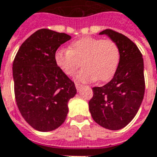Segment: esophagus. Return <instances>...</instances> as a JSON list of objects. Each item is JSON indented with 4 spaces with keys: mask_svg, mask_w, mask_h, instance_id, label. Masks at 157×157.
<instances>
[{
    "mask_svg": "<svg viewBox=\"0 0 157 157\" xmlns=\"http://www.w3.org/2000/svg\"><path fill=\"white\" fill-rule=\"evenodd\" d=\"M82 84H80V83H75V87H76V89L78 90V91L82 88Z\"/></svg>",
    "mask_w": 157,
    "mask_h": 157,
    "instance_id": "esophagus-1",
    "label": "esophagus"
}]
</instances>
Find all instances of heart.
Listing matches in <instances>:
<instances>
[{"mask_svg": "<svg viewBox=\"0 0 157 157\" xmlns=\"http://www.w3.org/2000/svg\"><path fill=\"white\" fill-rule=\"evenodd\" d=\"M54 60L68 76L75 75L82 63L84 68L75 76L76 81L108 82L118 69L121 51L114 40L86 36L71 42L67 51H57Z\"/></svg>", "mask_w": 157, "mask_h": 157, "instance_id": "b5f03b06", "label": "heart"}]
</instances>
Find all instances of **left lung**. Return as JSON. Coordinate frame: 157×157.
I'll return each instance as SVG.
<instances>
[{
	"label": "left lung",
	"instance_id": "left-lung-1",
	"mask_svg": "<svg viewBox=\"0 0 157 157\" xmlns=\"http://www.w3.org/2000/svg\"><path fill=\"white\" fill-rule=\"evenodd\" d=\"M106 35L120 48L121 60L112 80L103 86L93 88L89 110L93 119L103 128L119 130L133 119L144 94V59L142 53L132 40L112 29H105Z\"/></svg>",
	"mask_w": 157,
	"mask_h": 157
}]
</instances>
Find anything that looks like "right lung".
Segmentation results:
<instances>
[{
    "label": "right lung",
    "instance_id": "obj_1",
    "mask_svg": "<svg viewBox=\"0 0 157 157\" xmlns=\"http://www.w3.org/2000/svg\"><path fill=\"white\" fill-rule=\"evenodd\" d=\"M71 39L65 33L39 29L24 41L14 59L17 108L24 119L40 132L52 131L63 124L68 102L76 94L75 83L54 60L57 49Z\"/></svg>",
    "mask_w": 157,
    "mask_h": 157
}]
</instances>
